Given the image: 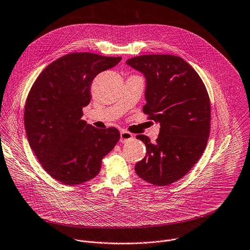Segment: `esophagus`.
Masks as SVG:
<instances>
[{
  "mask_svg": "<svg viewBox=\"0 0 250 250\" xmlns=\"http://www.w3.org/2000/svg\"><path fill=\"white\" fill-rule=\"evenodd\" d=\"M132 138H133V135L130 132H128L126 130H122L121 131V139H120L121 143H125L126 141H128Z\"/></svg>",
  "mask_w": 250,
  "mask_h": 250,
  "instance_id": "obj_1",
  "label": "esophagus"
}]
</instances>
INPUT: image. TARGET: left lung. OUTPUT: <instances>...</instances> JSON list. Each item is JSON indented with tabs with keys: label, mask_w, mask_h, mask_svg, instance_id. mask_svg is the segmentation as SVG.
Wrapping results in <instances>:
<instances>
[{
	"label": "left lung",
	"mask_w": 250,
	"mask_h": 250,
	"mask_svg": "<svg viewBox=\"0 0 250 250\" xmlns=\"http://www.w3.org/2000/svg\"><path fill=\"white\" fill-rule=\"evenodd\" d=\"M125 63L144 75L143 112L161 125L154 143L146 135L136 136L147 153L135 165V172L151 184L167 186L185 176L207 147L210 131L208 90L195 69L179 56L147 54Z\"/></svg>",
	"instance_id": "1"
}]
</instances>
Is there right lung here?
I'll list each match as a JSON object with an SVG mask.
<instances>
[{
    "instance_id": "1",
    "label": "right lung",
    "mask_w": 250,
    "mask_h": 250,
    "mask_svg": "<svg viewBox=\"0 0 250 250\" xmlns=\"http://www.w3.org/2000/svg\"><path fill=\"white\" fill-rule=\"evenodd\" d=\"M122 57L90 52L66 54L48 66L33 83L24 109L29 145L43 169L65 185L94 178L102 159L120 140L115 127L99 129L82 120L90 102V85Z\"/></svg>"
}]
</instances>
